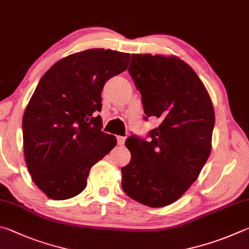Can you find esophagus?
<instances>
[{
  "label": "esophagus",
  "mask_w": 249,
  "mask_h": 249,
  "mask_svg": "<svg viewBox=\"0 0 249 249\" xmlns=\"http://www.w3.org/2000/svg\"><path fill=\"white\" fill-rule=\"evenodd\" d=\"M117 142L119 145H124L125 142V138L124 137H117Z\"/></svg>",
  "instance_id": "1"
}]
</instances>
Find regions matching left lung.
Returning <instances> with one entry per match:
<instances>
[{"mask_svg": "<svg viewBox=\"0 0 249 249\" xmlns=\"http://www.w3.org/2000/svg\"><path fill=\"white\" fill-rule=\"evenodd\" d=\"M129 73L145 119L156 117L160 124L150 142L127 139L131 160L121 168V186L136 201L162 208L190 188L210 156L214 109L197 73L176 55L134 53Z\"/></svg>", "mask_w": 249, "mask_h": 249, "instance_id": "8db88e82", "label": "left lung"}]
</instances>
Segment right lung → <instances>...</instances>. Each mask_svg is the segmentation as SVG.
Returning a JSON list of instances; mask_svg holds the SVG:
<instances>
[{
    "label": "right lung",
    "instance_id": "add662e5",
    "mask_svg": "<svg viewBox=\"0 0 249 249\" xmlns=\"http://www.w3.org/2000/svg\"><path fill=\"white\" fill-rule=\"evenodd\" d=\"M130 53L89 49L55 62L43 74L23 117L26 165L48 198L70 199L86 188L90 168L117 144L102 131V90L127 70Z\"/></svg>",
    "mask_w": 249,
    "mask_h": 249
}]
</instances>
